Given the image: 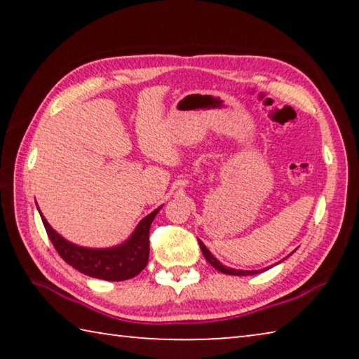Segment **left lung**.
<instances>
[{
  "instance_id": "1",
  "label": "left lung",
  "mask_w": 359,
  "mask_h": 359,
  "mask_svg": "<svg viewBox=\"0 0 359 359\" xmlns=\"http://www.w3.org/2000/svg\"><path fill=\"white\" fill-rule=\"evenodd\" d=\"M198 242H199V247H201V252H203V255H204V258L208 259V263H209L210 266H214L217 271L224 272V274H229V276H255V274H258V271H238V269H231V267L223 266V264L220 263V261H218L215 257H212L210 252L208 250V248H205V245L203 244L201 241L198 239Z\"/></svg>"
}]
</instances>
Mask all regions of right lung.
<instances>
[{
    "instance_id": "add662e5",
    "label": "right lung",
    "mask_w": 359,
    "mask_h": 359,
    "mask_svg": "<svg viewBox=\"0 0 359 359\" xmlns=\"http://www.w3.org/2000/svg\"><path fill=\"white\" fill-rule=\"evenodd\" d=\"M158 210H160V208L151 212L137 224L136 231L125 244L114 248H106V250H95V248H83L71 244L50 228V224L47 223L44 217L41 215V218L48 239L52 241L55 250L66 263L76 267L85 276L102 278V280L120 282L137 276L147 266L150 250L149 231Z\"/></svg>"
}]
</instances>
